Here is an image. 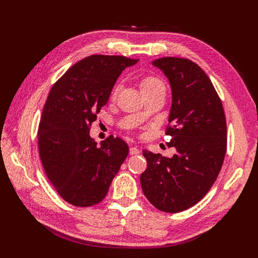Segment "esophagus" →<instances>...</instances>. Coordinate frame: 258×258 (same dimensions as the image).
Returning <instances> with one entry per match:
<instances>
[{"label":"esophagus","instance_id":"1","mask_svg":"<svg viewBox=\"0 0 258 258\" xmlns=\"http://www.w3.org/2000/svg\"><path fill=\"white\" fill-rule=\"evenodd\" d=\"M139 153H140V150L138 147H131L130 149V155H136L139 154Z\"/></svg>","mask_w":258,"mask_h":258}]
</instances>
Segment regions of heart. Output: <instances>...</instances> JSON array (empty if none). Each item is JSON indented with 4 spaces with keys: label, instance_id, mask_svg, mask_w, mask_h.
I'll return each mask as SVG.
<instances>
[{
    "label": "heart",
    "instance_id": "b5f03b06",
    "mask_svg": "<svg viewBox=\"0 0 258 258\" xmlns=\"http://www.w3.org/2000/svg\"><path fill=\"white\" fill-rule=\"evenodd\" d=\"M120 86L116 85L112 91V95L111 97L116 98L118 92H119ZM140 89L141 92L143 93V95L145 97L153 95V94H157V93H165L166 92V84L164 82L163 79H161L160 76L157 75H147L144 76L143 79L140 82Z\"/></svg>",
    "mask_w": 258,
    "mask_h": 258
}]
</instances>
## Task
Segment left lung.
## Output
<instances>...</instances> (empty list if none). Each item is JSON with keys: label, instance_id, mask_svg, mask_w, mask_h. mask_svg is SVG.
<instances>
[{"label": "left lung", "instance_id": "1", "mask_svg": "<svg viewBox=\"0 0 258 258\" xmlns=\"http://www.w3.org/2000/svg\"><path fill=\"white\" fill-rule=\"evenodd\" d=\"M161 69L172 87L165 134L176 153L168 158L143 151L147 168L141 175L146 199L157 210L178 213L194 206L220 174L227 149L223 104L210 78L188 58L162 57Z\"/></svg>", "mask_w": 258, "mask_h": 258}]
</instances>
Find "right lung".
Listing matches in <instances>:
<instances>
[{"instance_id":"right-lung-1","label":"right lung","mask_w":258,"mask_h":258,"mask_svg":"<svg viewBox=\"0 0 258 258\" xmlns=\"http://www.w3.org/2000/svg\"><path fill=\"white\" fill-rule=\"evenodd\" d=\"M138 62L119 55L87 56L48 93L38 126V153L48 180L70 204L89 207L102 202L128 154L122 139L109 135L97 145L90 130L120 73Z\"/></svg>"}]
</instances>
